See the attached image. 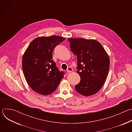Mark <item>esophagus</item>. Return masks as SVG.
<instances>
[{"label": "esophagus", "mask_w": 132, "mask_h": 132, "mask_svg": "<svg viewBox=\"0 0 132 132\" xmlns=\"http://www.w3.org/2000/svg\"><path fill=\"white\" fill-rule=\"evenodd\" d=\"M72 71H73V69H72L71 67H69L67 68V72L68 73L71 72H72Z\"/></svg>", "instance_id": "1"}]
</instances>
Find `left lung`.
I'll return each instance as SVG.
<instances>
[{
    "label": "left lung",
    "mask_w": 132,
    "mask_h": 132,
    "mask_svg": "<svg viewBox=\"0 0 132 132\" xmlns=\"http://www.w3.org/2000/svg\"><path fill=\"white\" fill-rule=\"evenodd\" d=\"M71 51L77 56V71L80 82L75 86L76 91L85 96L98 92L105 81L110 60L102 45L95 40L68 39Z\"/></svg>",
    "instance_id": "8db88e82"
}]
</instances>
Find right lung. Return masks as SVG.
<instances>
[{"mask_svg":"<svg viewBox=\"0 0 132 132\" xmlns=\"http://www.w3.org/2000/svg\"><path fill=\"white\" fill-rule=\"evenodd\" d=\"M65 39L52 35L33 40L22 57V70L30 87L43 95L53 93L57 88L65 72L60 71L52 60L54 48Z\"/></svg>","mask_w":132,"mask_h":132,"instance_id":"obj_1","label":"right lung"}]
</instances>
